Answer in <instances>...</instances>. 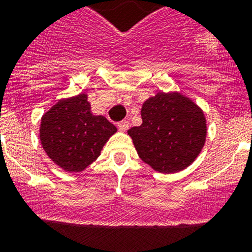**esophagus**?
<instances>
[{
	"instance_id": "obj_1",
	"label": "esophagus",
	"mask_w": 252,
	"mask_h": 252,
	"mask_svg": "<svg viewBox=\"0 0 252 252\" xmlns=\"http://www.w3.org/2000/svg\"><path fill=\"white\" fill-rule=\"evenodd\" d=\"M118 128H119V130H122V132H126L129 128V122L128 120H122V122L118 123Z\"/></svg>"
}]
</instances>
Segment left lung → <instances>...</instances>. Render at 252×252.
Masks as SVG:
<instances>
[{"label":"left lung","mask_w":252,"mask_h":252,"mask_svg":"<svg viewBox=\"0 0 252 252\" xmlns=\"http://www.w3.org/2000/svg\"><path fill=\"white\" fill-rule=\"evenodd\" d=\"M139 126L128 130L142 161L158 172L180 171L196 158L205 142L204 114L180 94L158 93L142 106Z\"/></svg>","instance_id":"1"}]
</instances>
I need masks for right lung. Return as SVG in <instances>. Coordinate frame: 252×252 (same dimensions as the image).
<instances>
[{
    "instance_id": "add662e5",
    "label": "right lung",
    "mask_w": 252,
    "mask_h": 252,
    "mask_svg": "<svg viewBox=\"0 0 252 252\" xmlns=\"http://www.w3.org/2000/svg\"><path fill=\"white\" fill-rule=\"evenodd\" d=\"M117 128L93 115L85 94L61 100L41 118L40 141L48 156L67 171L80 172L94 162Z\"/></svg>"
}]
</instances>
